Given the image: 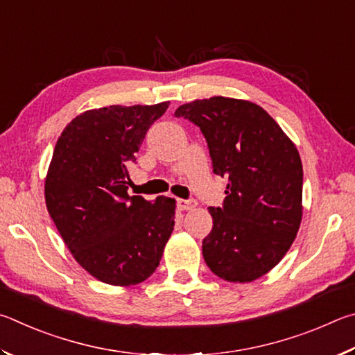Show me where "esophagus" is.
I'll return each instance as SVG.
<instances>
[{
	"mask_svg": "<svg viewBox=\"0 0 355 355\" xmlns=\"http://www.w3.org/2000/svg\"><path fill=\"white\" fill-rule=\"evenodd\" d=\"M178 207L181 210H191L196 207L195 200H178Z\"/></svg>",
	"mask_w": 355,
	"mask_h": 355,
	"instance_id": "34e87169",
	"label": "esophagus"
}]
</instances>
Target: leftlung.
I'll return each instance as SVG.
<instances>
[{"mask_svg":"<svg viewBox=\"0 0 355 355\" xmlns=\"http://www.w3.org/2000/svg\"><path fill=\"white\" fill-rule=\"evenodd\" d=\"M207 140L214 173L227 179L223 207L202 240L210 271L252 282L281 262L302 220L300 153L268 112L246 99L212 96L179 105Z\"/></svg>","mask_w":355,"mask_h":355,"instance_id":"1","label":"left lung"}]
</instances>
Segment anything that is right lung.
Instances as JSON below:
<instances>
[{
    "instance_id": "right-lung-1",
    "label": "right lung",
    "mask_w": 355,
    "mask_h": 355,
    "mask_svg": "<svg viewBox=\"0 0 355 355\" xmlns=\"http://www.w3.org/2000/svg\"><path fill=\"white\" fill-rule=\"evenodd\" d=\"M170 101L85 110L55 143L46 209L76 262L98 281L137 285L153 275L174 227L176 200L129 196L128 166Z\"/></svg>"
}]
</instances>
